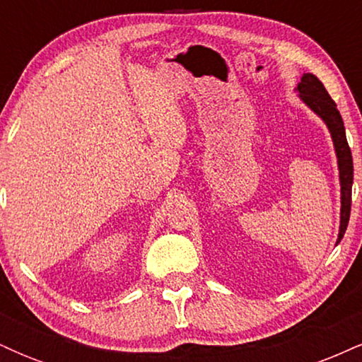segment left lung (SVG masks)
I'll use <instances>...</instances> for the list:
<instances>
[{
	"label": "left lung",
	"mask_w": 362,
	"mask_h": 362,
	"mask_svg": "<svg viewBox=\"0 0 362 362\" xmlns=\"http://www.w3.org/2000/svg\"><path fill=\"white\" fill-rule=\"evenodd\" d=\"M298 93L300 98L310 107L315 114L323 119L330 131L332 139H334L335 153H337L339 161V177H340V199H342V207H340V230L337 243L344 238L347 230L349 218H351V197H352V180H354V167H352L351 148L347 144L346 127L344 120L340 117L337 105L332 100L323 83L318 80L315 74H303L301 81L298 83Z\"/></svg>",
	"instance_id": "obj_1"
}]
</instances>
